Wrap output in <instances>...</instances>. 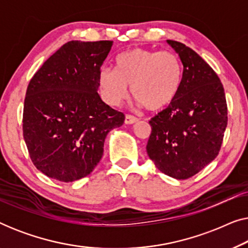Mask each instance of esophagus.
<instances>
[{"label": "esophagus", "instance_id": "obj_1", "mask_svg": "<svg viewBox=\"0 0 248 248\" xmlns=\"http://www.w3.org/2000/svg\"><path fill=\"white\" fill-rule=\"evenodd\" d=\"M139 121V118H137L135 116H132V115H126V116H125V124H134V123H137V122Z\"/></svg>", "mask_w": 248, "mask_h": 248}]
</instances>
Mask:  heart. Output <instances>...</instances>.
I'll use <instances>...</instances> for the list:
<instances>
[{
    "label": "heart",
    "instance_id": "obj_1",
    "mask_svg": "<svg viewBox=\"0 0 248 248\" xmlns=\"http://www.w3.org/2000/svg\"><path fill=\"white\" fill-rule=\"evenodd\" d=\"M183 65L175 53L132 48L115 60V70L103 67L99 84L104 99L118 105L131 93L140 106L160 111L167 108L181 89Z\"/></svg>",
    "mask_w": 248,
    "mask_h": 248
}]
</instances>
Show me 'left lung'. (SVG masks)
I'll use <instances>...</instances> for the list:
<instances>
[{"label": "left lung", "instance_id": "1", "mask_svg": "<svg viewBox=\"0 0 248 248\" xmlns=\"http://www.w3.org/2000/svg\"><path fill=\"white\" fill-rule=\"evenodd\" d=\"M183 63L177 97L149 124V158L164 174L187 179L218 155L225 134L227 103L212 67L184 44L167 40Z\"/></svg>", "mask_w": 248, "mask_h": 248}]
</instances>
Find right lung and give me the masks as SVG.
Wrapping results in <instances>:
<instances>
[{
  "mask_svg": "<svg viewBox=\"0 0 248 248\" xmlns=\"http://www.w3.org/2000/svg\"><path fill=\"white\" fill-rule=\"evenodd\" d=\"M113 42L71 40L31 78L23 105L22 131L36 168L60 182L93 170L109 131L124 123L98 94L99 73Z\"/></svg>",
  "mask_w": 248,
  "mask_h": 248,
  "instance_id": "obj_1",
  "label": "right lung"
}]
</instances>
